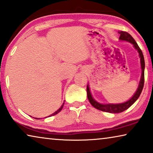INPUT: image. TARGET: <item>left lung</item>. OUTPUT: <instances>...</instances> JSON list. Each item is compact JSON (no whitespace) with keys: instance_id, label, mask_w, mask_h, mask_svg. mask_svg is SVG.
I'll list each match as a JSON object with an SVG mask.
<instances>
[{"instance_id":"obj_1","label":"left lung","mask_w":153,"mask_h":153,"mask_svg":"<svg viewBox=\"0 0 153 153\" xmlns=\"http://www.w3.org/2000/svg\"><path fill=\"white\" fill-rule=\"evenodd\" d=\"M119 34H120V37L119 39L123 40V41H129L130 43H132L134 45V47L135 48V49L138 51L139 56L141 59V70H142V73H141V77L140 83H139V85L137 89L135 94L133 95V97L130 99L129 101H126V102L120 104H101L98 102H97L94 99L92 98L91 93H90L89 86L87 85V94H88V99L89 100L90 103H91V105L97 109H98L101 111L106 112H110V113H119V112H122L124 110H127L128 108H130L132 104H133L137 99L139 98L140 96L141 91H142L143 85H144V68H145V62H144V58H143V55L142 53V51L139 48V45H137V42L134 41V39L132 38L131 35L128 34V32H124V31H119Z\"/></svg>"}]
</instances>
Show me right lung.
<instances>
[{
    "mask_svg": "<svg viewBox=\"0 0 153 153\" xmlns=\"http://www.w3.org/2000/svg\"><path fill=\"white\" fill-rule=\"evenodd\" d=\"M63 104H64V103H63ZM63 105H62V106H61V107L60 108H59V109L58 110H57V111H56V112H54V113H53V114H51V115H50V116H48V117H51V116H54V115H55V114H58V113H59V112H60V111H61V110H62V108H63Z\"/></svg>",
    "mask_w": 153,
    "mask_h": 153,
    "instance_id": "add662e5",
    "label": "right lung"
}]
</instances>
